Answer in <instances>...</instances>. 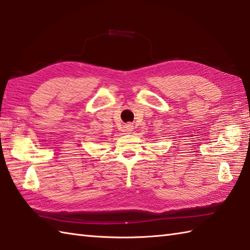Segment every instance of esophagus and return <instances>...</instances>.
Masks as SVG:
<instances>
[{
	"label": "esophagus",
	"instance_id": "34e87169",
	"mask_svg": "<svg viewBox=\"0 0 250 250\" xmlns=\"http://www.w3.org/2000/svg\"><path fill=\"white\" fill-rule=\"evenodd\" d=\"M133 130V125H125V131L126 132V133H130V132Z\"/></svg>",
	"mask_w": 250,
	"mask_h": 250
}]
</instances>
